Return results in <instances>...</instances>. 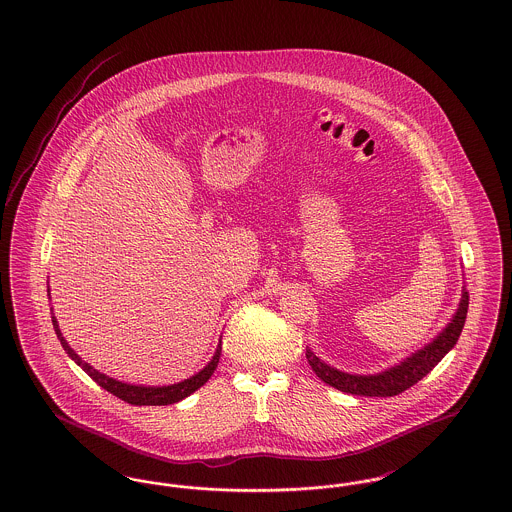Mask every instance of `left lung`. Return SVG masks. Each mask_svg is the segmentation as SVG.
I'll return each mask as SVG.
<instances>
[{
  "mask_svg": "<svg viewBox=\"0 0 512 512\" xmlns=\"http://www.w3.org/2000/svg\"><path fill=\"white\" fill-rule=\"evenodd\" d=\"M466 313H468V292L464 288L457 313L439 332L436 340L418 349L403 363L391 366L380 374H368V376L347 374L334 366L322 363L311 349H307L305 355L318 378L336 390L351 393V395H365V397H393L409 390L418 380H422L455 347V343L463 332Z\"/></svg>",
  "mask_w": 512,
  "mask_h": 512,
  "instance_id": "8db88e82",
  "label": "left lung"
}]
</instances>
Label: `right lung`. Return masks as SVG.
Instances as JSON below:
<instances>
[{"label":"right lung","instance_id":"1","mask_svg":"<svg viewBox=\"0 0 512 512\" xmlns=\"http://www.w3.org/2000/svg\"><path fill=\"white\" fill-rule=\"evenodd\" d=\"M51 322H53L57 340L61 341L63 349L67 351V355L73 359L74 363L80 366V368H82L96 384H99L103 390L117 395L119 399L130 403V405H172V403H178V401H182L184 397L192 395L195 390H199V388L211 378V374L215 372V368L219 365L220 349H222V347H220V341L219 347H217V351H215V355H213V359L207 363V366H205L203 370H199L192 378L184 380V382H178V384H172V386H161V388H157V386L153 388V386H132V384H124V382H119V380H115V378H109V376L101 374L94 366L84 363V361L76 355V351H74L73 347L63 338V334H61V330H59V324H57V318L51 317Z\"/></svg>","mask_w":512,"mask_h":512}]
</instances>
